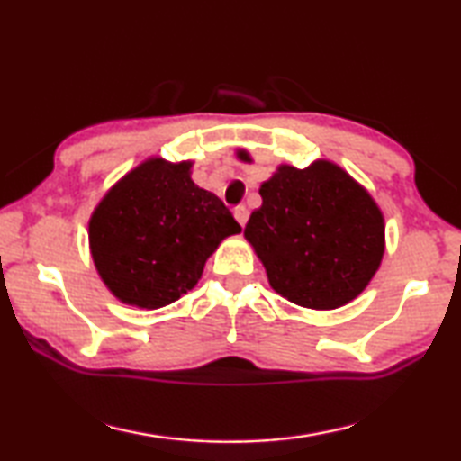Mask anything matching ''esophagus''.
<instances>
[{
	"mask_svg": "<svg viewBox=\"0 0 461 461\" xmlns=\"http://www.w3.org/2000/svg\"><path fill=\"white\" fill-rule=\"evenodd\" d=\"M248 207L246 205H240V207H236L233 209V217H236V221L241 225V228H244L246 225V221H248Z\"/></svg>",
	"mask_w": 461,
	"mask_h": 461,
	"instance_id": "esophagus-1",
	"label": "esophagus"
}]
</instances>
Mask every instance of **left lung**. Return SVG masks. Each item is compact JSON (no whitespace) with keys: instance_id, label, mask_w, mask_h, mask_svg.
Instances as JSON below:
<instances>
[{"instance_id":"obj_1","label":"left lung","mask_w":461,"mask_h":461,"mask_svg":"<svg viewBox=\"0 0 461 461\" xmlns=\"http://www.w3.org/2000/svg\"><path fill=\"white\" fill-rule=\"evenodd\" d=\"M238 158L252 162L246 150ZM262 207L244 238L275 291L294 305L331 311L362 294L384 256V215L366 186L331 160L280 165L260 186Z\"/></svg>"}]
</instances>
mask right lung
Wrapping results in <instances>:
<instances>
[{"instance_id": "1", "label": "right lung", "mask_w": 461, "mask_h": 461, "mask_svg": "<svg viewBox=\"0 0 461 461\" xmlns=\"http://www.w3.org/2000/svg\"><path fill=\"white\" fill-rule=\"evenodd\" d=\"M191 168L193 160L150 156L93 209L91 258L123 305L160 309L178 301L221 241L241 231L221 199L193 183Z\"/></svg>"}]
</instances>
